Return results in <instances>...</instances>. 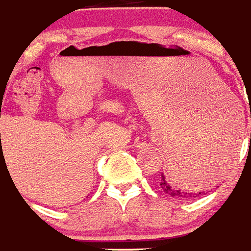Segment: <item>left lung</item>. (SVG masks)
Wrapping results in <instances>:
<instances>
[{
    "instance_id": "left-lung-1",
    "label": "left lung",
    "mask_w": 251,
    "mask_h": 251,
    "mask_svg": "<svg viewBox=\"0 0 251 251\" xmlns=\"http://www.w3.org/2000/svg\"><path fill=\"white\" fill-rule=\"evenodd\" d=\"M220 159V158H219ZM218 157H212V155H210L208 157V159L206 158V160H202V162H200V163L194 167L193 166H190V168L192 170H196V174H200V170H201V176H202V172H203V175L206 174V176H208V174L212 171H215V167L216 164H218ZM159 186L160 189H162V192H164L166 194H168V196H171V197H175V198H179V200H186V198H196V197H200V196H203V194H207V192H200V193H189V192H185V190H181L179 189L177 186H176V184H174V185H171V182L168 181V180H166V177L163 176V174L160 175V179H159Z\"/></svg>"
}]
</instances>
